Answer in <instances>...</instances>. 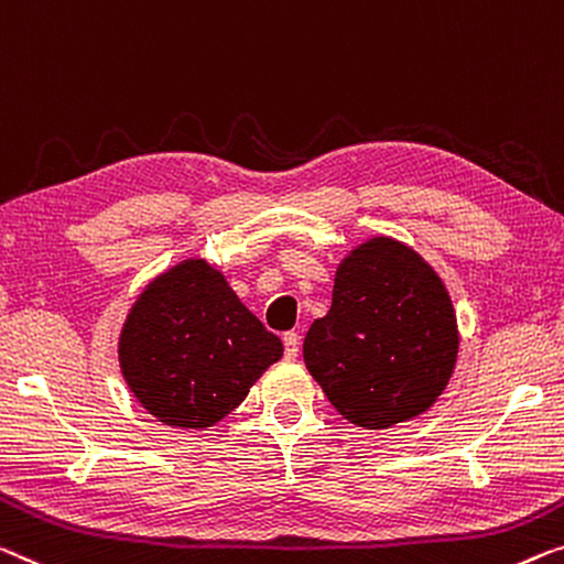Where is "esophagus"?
<instances>
[{"label":"esophagus","mask_w":564,"mask_h":564,"mask_svg":"<svg viewBox=\"0 0 564 564\" xmlns=\"http://www.w3.org/2000/svg\"><path fill=\"white\" fill-rule=\"evenodd\" d=\"M299 341H301V336H299L296 332H285V334H283V347H285V357H289V359L299 357Z\"/></svg>","instance_id":"1"}]
</instances>
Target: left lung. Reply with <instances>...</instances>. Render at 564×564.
<instances>
[{
  "label": "left lung",
  "instance_id": "8db88e82",
  "mask_svg": "<svg viewBox=\"0 0 564 564\" xmlns=\"http://www.w3.org/2000/svg\"><path fill=\"white\" fill-rule=\"evenodd\" d=\"M458 355L448 291L413 248L372 238L341 260L332 308L304 339V362L349 423L367 431L417 417Z\"/></svg>",
  "mask_w": 564,
  "mask_h": 564
}]
</instances>
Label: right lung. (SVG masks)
<instances>
[{"label": "right lung", "instance_id": "add662e5", "mask_svg": "<svg viewBox=\"0 0 564 564\" xmlns=\"http://www.w3.org/2000/svg\"><path fill=\"white\" fill-rule=\"evenodd\" d=\"M283 355V344L240 304L220 271L184 260L147 285L119 339L123 380L149 415L209 427Z\"/></svg>", "mask_w": 564, "mask_h": 564}]
</instances>
